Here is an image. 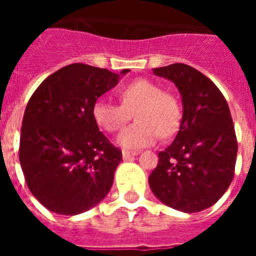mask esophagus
I'll return each mask as SVG.
<instances>
[{
    "label": "esophagus",
    "instance_id": "esophagus-1",
    "mask_svg": "<svg viewBox=\"0 0 256 256\" xmlns=\"http://www.w3.org/2000/svg\"><path fill=\"white\" fill-rule=\"evenodd\" d=\"M136 154H138V152H128V150H124V152H122L124 160H130L132 156H136Z\"/></svg>",
    "mask_w": 256,
    "mask_h": 256
}]
</instances>
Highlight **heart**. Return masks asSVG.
Listing matches in <instances>:
<instances>
[{
    "instance_id": "obj_1",
    "label": "heart",
    "mask_w": 256,
    "mask_h": 256,
    "mask_svg": "<svg viewBox=\"0 0 256 256\" xmlns=\"http://www.w3.org/2000/svg\"><path fill=\"white\" fill-rule=\"evenodd\" d=\"M118 96L120 104L96 100L92 104V116L104 130L116 132L134 114L136 122L116 138V144L122 148H146L154 144L158 136L168 138L178 130L182 118L179 100L156 82L138 78L120 88Z\"/></svg>"
}]
</instances>
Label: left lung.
Wrapping results in <instances>:
<instances>
[{"instance_id":"left-lung-1","label":"left lung","mask_w":256,"mask_h":256,"mask_svg":"<svg viewBox=\"0 0 256 256\" xmlns=\"http://www.w3.org/2000/svg\"><path fill=\"white\" fill-rule=\"evenodd\" d=\"M172 81L183 102L174 142L158 154L148 184L160 202L183 212H198L220 199L234 178L238 142L224 96L204 74L184 64L156 68Z\"/></svg>"}]
</instances>
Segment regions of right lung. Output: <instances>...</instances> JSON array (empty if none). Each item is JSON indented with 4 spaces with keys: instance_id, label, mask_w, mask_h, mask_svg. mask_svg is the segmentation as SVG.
<instances>
[{
    "instance_id": "add662e5",
    "label": "right lung",
    "mask_w": 256,
    "mask_h": 256,
    "mask_svg": "<svg viewBox=\"0 0 256 256\" xmlns=\"http://www.w3.org/2000/svg\"><path fill=\"white\" fill-rule=\"evenodd\" d=\"M118 80L120 74L106 69L72 64L30 96L18 154L26 184L48 210L81 214L112 188L122 152L100 132L92 104Z\"/></svg>"
}]
</instances>
